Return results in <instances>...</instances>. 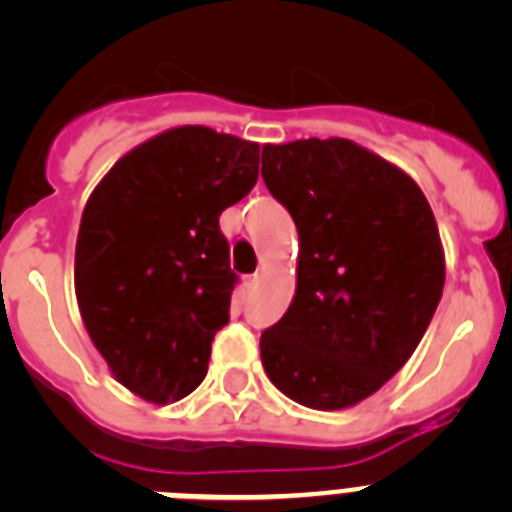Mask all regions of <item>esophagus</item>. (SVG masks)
Segmentation results:
<instances>
[{"mask_svg":"<svg viewBox=\"0 0 512 512\" xmlns=\"http://www.w3.org/2000/svg\"><path fill=\"white\" fill-rule=\"evenodd\" d=\"M256 284H259V274H253V277H246L243 287H246V292H253V289H256Z\"/></svg>","mask_w":512,"mask_h":512,"instance_id":"obj_1","label":"esophagus"}]
</instances>
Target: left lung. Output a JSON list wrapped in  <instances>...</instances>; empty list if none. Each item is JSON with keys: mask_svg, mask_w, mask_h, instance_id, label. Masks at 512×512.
<instances>
[{"mask_svg": "<svg viewBox=\"0 0 512 512\" xmlns=\"http://www.w3.org/2000/svg\"><path fill=\"white\" fill-rule=\"evenodd\" d=\"M261 176L300 235L295 300L261 333V364L305 408H351L400 372L436 312V217L405 171L346 138L264 146Z\"/></svg>", "mask_w": 512, "mask_h": 512, "instance_id": "left-lung-1", "label": "left lung"}]
</instances>
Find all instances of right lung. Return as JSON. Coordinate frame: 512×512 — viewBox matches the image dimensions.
<instances>
[{
	"instance_id": "1",
	"label": "right lung",
	"mask_w": 512,
	"mask_h": 512,
	"mask_svg": "<svg viewBox=\"0 0 512 512\" xmlns=\"http://www.w3.org/2000/svg\"><path fill=\"white\" fill-rule=\"evenodd\" d=\"M256 179L259 143L184 125L125 153L89 197L74 261L81 320L143 400H182L205 379L238 282L220 212Z\"/></svg>"
}]
</instances>
